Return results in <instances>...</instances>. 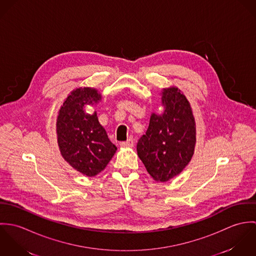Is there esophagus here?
Segmentation results:
<instances>
[{
    "mask_svg": "<svg viewBox=\"0 0 256 256\" xmlns=\"http://www.w3.org/2000/svg\"><path fill=\"white\" fill-rule=\"evenodd\" d=\"M120 146H123V148H132L134 146V141H133V139H129L126 142L120 143Z\"/></svg>",
    "mask_w": 256,
    "mask_h": 256,
    "instance_id": "34e87169",
    "label": "esophagus"
}]
</instances>
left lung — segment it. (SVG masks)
<instances>
[{
	"label": "left lung",
	"mask_w": 256,
	"mask_h": 256,
	"mask_svg": "<svg viewBox=\"0 0 256 256\" xmlns=\"http://www.w3.org/2000/svg\"><path fill=\"white\" fill-rule=\"evenodd\" d=\"M162 104L164 112L152 113L137 152L148 174L156 182H166L178 176L191 160L196 126L190 104L178 88H164Z\"/></svg>",
	"instance_id": "left-lung-1"
}]
</instances>
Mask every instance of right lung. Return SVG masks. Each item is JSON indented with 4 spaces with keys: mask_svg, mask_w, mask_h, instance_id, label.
Masks as SVG:
<instances>
[{
    "mask_svg": "<svg viewBox=\"0 0 256 256\" xmlns=\"http://www.w3.org/2000/svg\"><path fill=\"white\" fill-rule=\"evenodd\" d=\"M100 100L96 88L74 90L59 110L56 123L62 156L76 170L90 178L106 168L117 150L100 124L96 112L90 114L84 110Z\"/></svg>",
    "mask_w": 256,
    "mask_h": 256,
    "instance_id": "add662e5",
    "label": "right lung"
}]
</instances>
